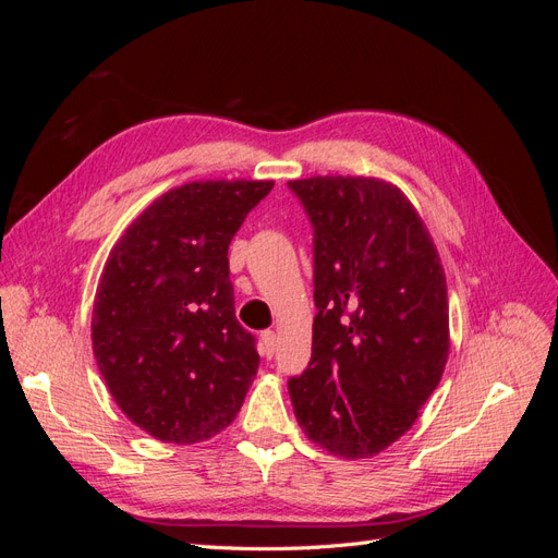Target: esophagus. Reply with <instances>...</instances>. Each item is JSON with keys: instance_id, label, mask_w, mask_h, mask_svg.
Here are the masks:
<instances>
[{"instance_id": "esophagus-1", "label": "esophagus", "mask_w": 558, "mask_h": 558, "mask_svg": "<svg viewBox=\"0 0 558 558\" xmlns=\"http://www.w3.org/2000/svg\"><path fill=\"white\" fill-rule=\"evenodd\" d=\"M260 342H263V356L265 359H272L275 347H277V332L275 330H265L260 335Z\"/></svg>"}]
</instances>
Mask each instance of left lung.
<instances>
[{
	"instance_id": "obj_1",
	"label": "left lung",
	"mask_w": 558,
	"mask_h": 558,
	"mask_svg": "<svg viewBox=\"0 0 558 558\" xmlns=\"http://www.w3.org/2000/svg\"><path fill=\"white\" fill-rule=\"evenodd\" d=\"M314 226L312 361L289 379L300 428L344 459L408 433L449 356L447 279L430 234L393 183L289 181Z\"/></svg>"
}]
</instances>
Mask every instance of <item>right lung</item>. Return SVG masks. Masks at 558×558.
Returning a JSON list of instances; mask_svg holds the SVG:
<instances>
[{
	"label": "right lung",
	"instance_id": "1",
	"mask_svg": "<svg viewBox=\"0 0 558 558\" xmlns=\"http://www.w3.org/2000/svg\"><path fill=\"white\" fill-rule=\"evenodd\" d=\"M275 181H193L146 207L109 253L93 353L118 408L160 442L195 445L238 416L258 373L234 316L228 246Z\"/></svg>",
	"mask_w": 558,
	"mask_h": 558
}]
</instances>
